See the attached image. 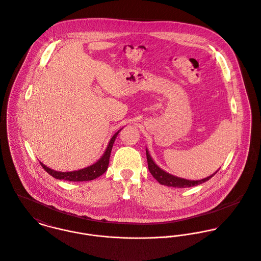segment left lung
<instances>
[{"label": "left lung", "mask_w": 261, "mask_h": 261, "mask_svg": "<svg viewBox=\"0 0 261 261\" xmlns=\"http://www.w3.org/2000/svg\"><path fill=\"white\" fill-rule=\"evenodd\" d=\"M146 154H147V161H148V167L151 174L153 175V177L162 185H166V186H172V187H178V188H185V187H192V186H196L198 184H201L205 181H207L208 179H211L215 174L217 173L219 170H217L216 172L210 176H207L206 178L200 179V180H188V179H184V178H180L177 176H174L172 174H169L166 171H164L163 169H161L152 159L148 149L146 148Z\"/></svg>", "instance_id": "left-lung-1"}]
</instances>
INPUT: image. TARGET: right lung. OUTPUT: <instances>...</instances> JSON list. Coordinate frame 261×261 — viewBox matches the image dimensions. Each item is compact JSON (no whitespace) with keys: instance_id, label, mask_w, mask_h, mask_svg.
<instances>
[{"instance_id":"1","label":"right lung","mask_w":261,"mask_h":261,"mask_svg":"<svg viewBox=\"0 0 261 261\" xmlns=\"http://www.w3.org/2000/svg\"><path fill=\"white\" fill-rule=\"evenodd\" d=\"M122 128H120L119 130H117L113 137L110 139L107 148L104 152V154L102 155V157L93 165H90L86 168L80 169V170H75V171H70V172H61V171H56L50 169L49 167H46L43 163L40 162L42 168L47 172L50 174L53 177H55L56 179H60V180H67V181H89V180H93L99 176H101L104 173L107 168H108V164H109V158H110V153L114 144V141L117 137V135L119 134V132Z\"/></svg>"}]
</instances>
